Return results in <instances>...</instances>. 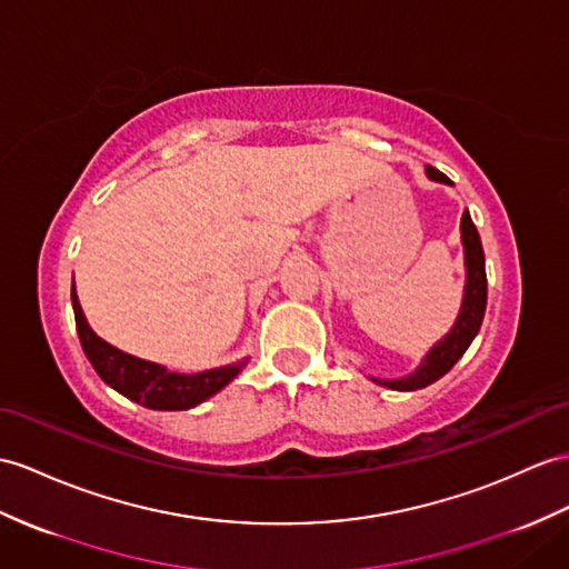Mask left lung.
Segmentation results:
<instances>
[{
  "label": "left lung",
  "instance_id": "8db88e82",
  "mask_svg": "<svg viewBox=\"0 0 569 569\" xmlns=\"http://www.w3.org/2000/svg\"><path fill=\"white\" fill-rule=\"evenodd\" d=\"M427 176L437 180V183H451L445 173L432 169V166H427ZM461 241H463V256H466V289H463L461 313L456 318L453 328L435 345L432 350L427 352L422 365L412 373H408V377H400V379L369 377L373 383L386 386V389L391 391L425 389V386L445 377V373L463 357L468 345L478 336L482 316H485V303H488V277H485V253H482L480 233L473 224V219H470L468 210L461 217Z\"/></svg>",
  "mask_w": 569,
  "mask_h": 569
}]
</instances>
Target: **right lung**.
I'll return each mask as SVG.
<instances>
[{
  "label": "right lung",
  "mask_w": 569,
  "mask_h": 569,
  "mask_svg": "<svg viewBox=\"0 0 569 569\" xmlns=\"http://www.w3.org/2000/svg\"><path fill=\"white\" fill-rule=\"evenodd\" d=\"M72 307L79 342L89 357L96 373L118 393L134 400L149 410H188L200 406L202 400L214 396L217 391L239 377V371L246 367L243 362L227 365L219 369H207L198 373H178L169 371L161 365L147 362V359L132 357L122 352L113 345L101 340L91 326L87 323L84 311L79 307V299L72 287Z\"/></svg>",
  "instance_id": "1"
}]
</instances>
